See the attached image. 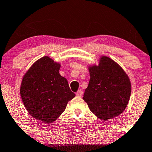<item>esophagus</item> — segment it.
I'll use <instances>...</instances> for the list:
<instances>
[{
    "label": "esophagus",
    "mask_w": 152,
    "mask_h": 152,
    "mask_svg": "<svg viewBox=\"0 0 152 152\" xmlns=\"http://www.w3.org/2000/svg\"><path fill=\"white\" fill-rule=\"evenodd\" d=\"M76 95L79 97H82L83 95V91L82 90H78L77 92L76 93Z\"/></svg>",
    "instance_id": "obj_1"
}]
</instances>
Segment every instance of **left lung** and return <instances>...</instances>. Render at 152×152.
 <instances>
[{"label":"left lung","mask_w":152,"mask_h":152,"mask_svg":"<svg viewBox=\"0 0 152 152\" xmlns=\"http://www.w3.org/2000/svg\"><path fill=\"white\" fill-rule=\"evenodd\" d=\"M90 80L83 99L99 119L107 121L126 109L132 85L126 72L107 57H102L98 66L89 67Z\"/></svg>","instance_id":"left-lung-1"}]
</instances>
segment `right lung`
Instances as JSON below:
<instances>
[{
  "label": "right lung",
  "instance_id": "obj_1",
  "mask_svg": "<svg viewBox=\"0 0 152 152\" xmlns=\"http://www.w3.org/2000/svg\"><path fill=\"white\" fill-rule=\"evenodd\" d=\"M60 64L45 56L31 66L22 80L20 94L28 113L45 124L55 122L75 94L60 75Z\"/></svg>",
  "mask_w": 152,
  "mask_h": 152
}]
</instances>
